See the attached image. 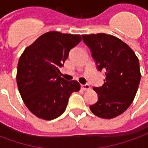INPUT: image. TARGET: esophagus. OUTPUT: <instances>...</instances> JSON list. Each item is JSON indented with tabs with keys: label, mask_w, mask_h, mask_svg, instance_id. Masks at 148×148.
Returning a JSON list of instances; mask_svg holds the SVG:
<instances>
[{
	"label": "esophagus",
	"mask_w": 148,
	"mask_h": 148,
	"mask_svg": "<svg viewBox=\"0 0 148 148\" xmlns=\"http://www.w3.org/2000/svg\"><path fill=\"white\" fill-rule=\"evenodd\" d=\"M81 87H82V89L83 90H90V86L89 84H85V85H82L81 86Z\"/></svg>",
	"instance_id": "1"
}]
</instances>
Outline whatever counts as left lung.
I'll return each mask as SVG.
<instances>
[{
  "label": "left lung",
  "mask_w": 148,
  "mask_h": 148,
  "mask_svg": "<svg viewBox=\"0 0 148 148\" xmlns=\"http://www.w3.org/2000/svg\"><path fill=\"white\" fill-rule=\"evenodd\" d=\"M92 52L97 68L105 72L101 87H93L98 100L90 106L93 114L111 119L122 114L130 106L140 82V63L129 46L116 37L105 33L82 35Z\"/></svg>",
  "instance_id": "1"
}]
</instances>
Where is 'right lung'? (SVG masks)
I'll return each mask as SVG.
<instances>
[{
    "instance_id": "right-lung-1",
    "label": "right lung",
    "mask_w": 148,
    "mask_h": 148,
    "mask_svg": "<svg viewBox=\"0 0 148 148\" xmlns=\"http://www.w3.org/2000/svg\"><path fill=\"white\" fill-rule=\"evenodd\" d=\"M80 35L49 32L24 50L19 59L16 82L25 106L37 117L53 120L66 110L73 92L80 90L77 81H66L59 68Z\"/></svg>"
}]
</instances>
